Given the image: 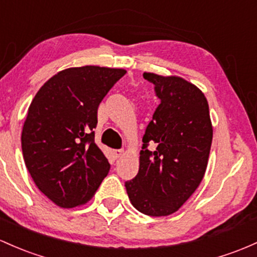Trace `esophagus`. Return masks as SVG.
<instances>
[{"label":"esophagus","instance_id":"34e87169","mask_svg":"<svg viewBox=\"0 0 257 257\" xmlns=\"http://www.w3.org/2000/svg\"><path fill=\"white\" fill-rule=\"evenodd\" d=\"M124 154V151L122 150V149H119V150H113V155L115 159H119V157H122Z\"/></svg>","mask_w":257,"mask_h":257}]
</instances>
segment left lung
Masks as SVG:
<instances>
[{"mask_svg":"<svg viewBox=\"0 0 257 257\" xmlns=\"http://www.w3.org/2000/svg\"><path fill=\"white\" fill-rule=\"evenodd\" d=\"M160 105L146 126L139 172L125 182L132 205L144 215L168 216L193 195L206 171L212 144L208 103L201 90L179 77L144 73ZM149 142L158 148L147 149Z\"/></svg>","mask_w":257,"mask_h":257,"instance_id":"obj_1","label":"left lung"}]
</instances>
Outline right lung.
<instances>
[{"label": "right lung", "instance_id": "right-lung-1", "mask_svg": "<svg viewBox=\"0 0 257 257\" xmlns=\"http://www.w3.org/2000/svg\"><path fill=\"white\" fill-rule=\"evenodd\" d=\"M125 73L97 66L64 69L33 98L22 132L24 162L39 190L57 206L85 204L108 174L94 128L98 105Z\"/></svg>", "mask_w": 257, "mask_h": 257}]
</instances>
